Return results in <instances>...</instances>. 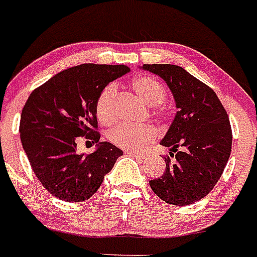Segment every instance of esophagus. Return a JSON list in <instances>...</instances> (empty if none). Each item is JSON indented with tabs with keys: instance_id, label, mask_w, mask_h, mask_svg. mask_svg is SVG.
I'll use <instances>...</instances> for the list:
<instances>
[{
	"instance_id": "esophagus-1",
	"label": "esophagus",
	"mask_w": 257,
	"mask_h": 257,
	"mask_svg": "<svg viewBox=\"0 0 257 257\" xmlns=\"http://www.w3.org/2000/svg\"><path fill=\"white\" fill-rule=\"evenodd\" d=\"M127 154L131 155V157L136 158V159H140V161H143V159H145V155L144 154H140V153H136V152H127Z\"/></svg>"
}]
</instances>
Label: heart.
<instances>
[{
	"label": "heart",
	"mask_w": 257,
	"mask_h": 257,
	"mask_svg": "<svg viewBox=\"0 0 257 257\" xmlns=\"http://www.w3.org/2000/svg\"><path fill=\"white\" fill-rule=\"evenodd\" d=\"M134 91L141 99L150 104V110L155 116H163L166 112L164 98L167 91L164 85L158 79L150 75L136 76L131 82ZM117 85L108 84L102 89L95 102L96 117L103 124H110L116 118ZM157 136V131L150 124H117L108 134V140L113 145L130 152H140L145 149Z\"/></svg>",
	"instance_id": "b5f03b06"
}]
</instances>
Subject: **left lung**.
Here are the masks:
<instances>
[{
	"label": "left lung",
	"instance_id": "8db88e82",
	"mask_svg": "<svg viewBox=\"0 0 257 257\" xmlns=\"http://www.w3.org/2000/svg\"><path fill=\"white\" fill-rule=\"evenodd\" d=\"M143 69L167 82L178 108L161 141L171 148L166 172L149 185L163 201L190 205L205 197L223 175L232 150L229 117L215 91L180 66L153 63Z\"/></svg>",
	"mask_w": 257,
	"mask_h": 257
}]
</instances>
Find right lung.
Wrapping results in <instances>:
<instances>
[{
    "label": "right lung",
    "mask_w": 257,
    "mask_h": 257,
    "mask_svg": "<svg viewBox=\"0 0 257 257\" xmlns=\"http://www.w3.org/2000/svg\"><path fill=\"white\" fill-rule=\"evenodd\" d=\"M130 69L124 65L82 63L58 72L33 90L20 118V139L33 172L47 191L67 202L90 199L123 152L99 143L95 102L108 82ZM85 137L98 144L79 155Z\"/></svg>",
    "instance_id": "right-lung-1"
}]
</instances>
